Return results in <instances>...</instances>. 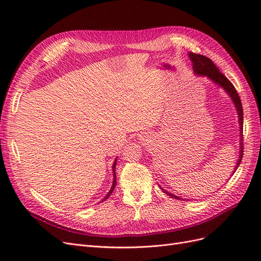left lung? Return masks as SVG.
<instances>
[{"label": "left lung", "instance_id": "8db88e82", "mask_svg": "<svg viewBox=\"0 0 261 261\" xmlns=\"http://www.w3.org/2000/svg\"><path fill=\"white\" fill-rule=\"evenodd\" d=\"M188 57L191 59L192 63H193V69L194 73L198 76H203V77H208L211 82L215 83L216 85L220 86L221 88H223L225 90V92L230 96V98L232 99L234 107L238 111V115H239V123H240V134H241V143H240V156L238 163L235 165V169L233 171V174L235 173L236 169L240 167L242 158H243V107H242V102L240 99V96L238 91L235 90L234 86L232 85V83L227 80V78L220 72L219 68L213 64V62L208 59L204 55H200V54H196L193 52L188 53ZM232 174V175H233ZM162 189V192L165 193L167 195H169L172 198L175 199H179L178 196L173 195L171 193H169L168 191H165L162 187H160Z\"/></svg>", "mask_w": 261, "mask_h": 261}]
</instances>
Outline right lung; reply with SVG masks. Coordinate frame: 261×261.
<instances>
[{
    "label": "right lung",
    "instance_id": "right-lung-1",
    "mask_svg": "<svg viewBox=\"0 0 261 261\" xmlns=\"http://www.w3.org/2000/svg\"><path fill=\"white\" fill-rule=\"evenodd\" d=\"M116 161H117V158L116 159L114 160V163H113V165H112V171H113V183H112V186H111V189H110L109 191V193L105 196V198L102 199L101 201H105V200H107L109 197H110V195L112 194V192L114 191V188H115V185H116V175H115V165H116Z\"/></svg>",
    "mask_w": 261,
    "mask_h": 261
}]
</instances>
